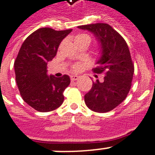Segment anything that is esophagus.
I'll list each match as a JSON object with an SVG mask.
<instances>
[{
    "label": "esophagus",
    "instance_id": "esophagus-1",
    "mask_svg": "<svg viewBox=\"0 0 155 155\" xmlns=\"http://www.w3.org/2000/svg\"><path fill=\"white\" fill-rule=\"evenodd\" d=\"M79 79V76L78 75H71V81H75Z\"/></svg>",
    "mask_w": 155,
    "mask_h": 155
}]
</instances>
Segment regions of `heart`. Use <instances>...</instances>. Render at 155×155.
Here are the masks:
<instances>
[{
    "label": "heart",
    "mask_w": 155,
    "mask_h": 155,
    "mask_svg": "<svg viewBox=\"0 0 155 155\" xmlns=\"http://www.w3.org/2000/svg\"><path fill=\"white\" fill-rule=\"evenodd\" d=\"M91 39V36L87 34H79L77 36H75V39H74V41L75 43H79V42H86L87 44H90ZM80 69V65L75 64L72 66V70L73 71H78Z\"/></svg>",
    "instance_id": "1"
}]
</instances>
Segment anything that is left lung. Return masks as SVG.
I'll use <instances>...</instances> for the list:
<instances>
[{
  "mask_svg": "<svg viewBox=\"0 0 155 155\" xmlns=\"http://www.w3.org/2000/svg\"><path fill=\"white\" fill-rule=\"evenodd\" d=\"M78 28L93 32L101 44L102 56L92 71L105 74L104 82H93L91 89L84 95V101L95 112H108L123 103L130 91L134 71L130 50L123 36L107 24Z\"/></svg>",
  "mask_w": 155,
  "mask_h": 155,
  "instance_id": "8db88e82",
  "label": "left lung"
}]
</instances>
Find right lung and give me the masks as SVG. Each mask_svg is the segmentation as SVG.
<instances>
[{
    "instance_id": "1",
    "label": "right lung",
    "mask_w": 155,
    "mask_h": 155,
    "mask_svg": "<svg viewBox=\"0 0 155 155\" xmlns=\"http://www.w3.org/2000/svg\"><path fill=\"white\" fill-rule=\"evenodd\" d=\"M71 29L39 28L25 39L14 62L16 82L24 101L40 112H48L64 102V91L70 84L68 75H47V64L56 55L60 42Z\"/></svg>"
}]
</instances>
